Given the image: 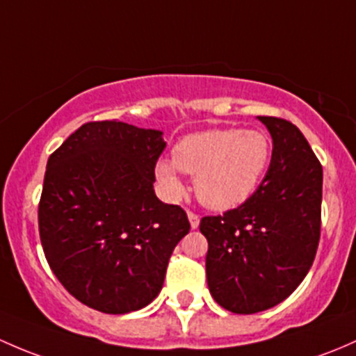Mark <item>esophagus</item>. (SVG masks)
I'll use <instances>...</instances> for the list:
<instances>
[{
  "instance_id": "1",
  "label": "esophagus",
  "mask_w": 356,
  "mask_h": 356,
  "mask_svg": "<svg viewBox=\"0 0 356 356\" xmlns=\"http://www.w3.org/2000/svg\"><path fill=\"white\" fill-rule=\"evenodd\" d=\"M188 221H190V226H192V229H197V228H199V225H200V218H199V216L195 214V212L188 211Z\"/></svg>"
}]
</instances>
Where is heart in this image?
I'll return each instance as SVG.
<instances>
[{
  "instance_id": "heart-1",
  "label": "heart",
  "mask_w": 356,
  "mask_h": 356,
  "mask_svg": "<svg viewBox=\"0 0 356 356\" xmlns=\"http://www.w3.org/2000/svg\"><path fill=\"white\" fill-rule=\"evenodd\" d=\"M273 142L262 130L216 128L183 137L173 161L156 163V178L170 199L185 193L181 171L195 177V193L205 207L229 211L245 204L269 170Z\"/></svg>"
}]
</instances>
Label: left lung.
Segmentation results:
<instances>
[{
  "mask_svg": "<svg viewBox=\"0 0 356 356\" xmlns=\"http://www.w3.org/2000/svg\"><path fill=\"white\" fill-rule=\"evenodd\" d=\"M257 118L273 137L266 177L240 207L200 221L209 291L233 314H257L286 300L312 267L321 238V163L295 124Z\"/></svg>",
  "mask_w": 356,
  "mask_h": 356,
  "instance_id": "obj_1",
  "label": "left lung"
}]
</instances>
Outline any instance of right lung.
<instances>
[{"instance_id": "1", "label": "right lung", "mask_w": 356, "mask_h": 356, "mask_svg": "<svg viewBox=\"0 0 356 356\" xmlns=\"http://www.w3.org/2000/svg\"><path fill=\"white\" fill-rule=\"evenodd\" d=\"M164 147L159 130L90 122L47 159L39 202L44 255L70 295L90 309L118 315L147 307L190 232L186 212L154 192Z\"/></svg>"}]
</instances>
